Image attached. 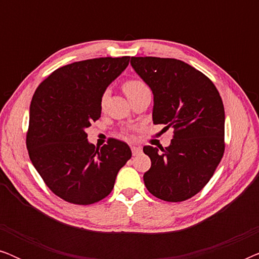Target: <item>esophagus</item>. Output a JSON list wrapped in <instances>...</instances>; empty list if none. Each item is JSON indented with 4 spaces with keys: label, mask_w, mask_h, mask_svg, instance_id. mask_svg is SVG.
<instances>
[{
    "label": "esophagus",
    "mask_w": 259,
    "mask_h": 259,
    "mask_svg": "<svg viewBox=\"0 0 259 259\" xmlns=\"http://www.w3.org/2000/svg\"><path fill=\"white\" fill-rule=\"evenodd\" d=\"M131 150H132L133 155H138V154L141 153V148L138 147V146H132V147H131Z\"/></svg>",
    "instance_id": "34e87169"
}]
</instances>
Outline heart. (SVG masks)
I'll return each instance as SVG.
<instances>
[{
	"mask_svg": "<svg viewBox=\"0 0 259 259\" xmlns=\"http://www.w3.org/2000/svg\"><path fill=\"white\" fill-rule=\"evenodd\" d=\"M146 88H148L147 84L140 79H130L123 83V91H125V93L128 99L132 98L133 95H136L137 93H139V92L146 90ZM107 98H108V91H105L104 93H102L101 99H100L101 107H104L105 106Z\"/></svg>",
	"mask_w": 259,
	"mask_h": 259,
	"instance_id": "b5f03b06",
	"label": "heart"
}]
</instances>
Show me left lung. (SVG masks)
Returning <instances> with one entry per match:
<instances>
[{"label": "left lung", "instance_id": "obj_1", "mask_svg": "<svg viewBox=\"0 0 259 259\" xmlns=\"http://www.w3.org/2000/svg\"><path fill=\"white\" fill-rule=\"evenodd\" d=\"M131 65L153 92V122L173 128L168 147H144L151 159L145 186L161 200L190 199L204 189L224 155L219 92L205 74L180 60L132 56Z\"/></svg>", "mask_w": 259, "mask_h": 259}]
</instances>
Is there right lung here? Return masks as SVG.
Here are the masks:
<instances>
[{
    "label": "right lung",
    "instance_id": "add662e5",
    "mask_svg": "<svg viewBox=\"0 0 259 259\" xmlns=\"http://www.w3.org/2000/svg\"><path fill=\"white\" fill-rule=\"evenodd\" d=\"M128 62L130 56L97 58L60 67L31 99L29 158L49 190L70 204L91 205L107 197L132 157L123 141L111 138L95 148L84 132L100 118L102 93Z\"/></svg>",
    "mask_w": 259,
    "mask_h": 259
}]
</instances>
